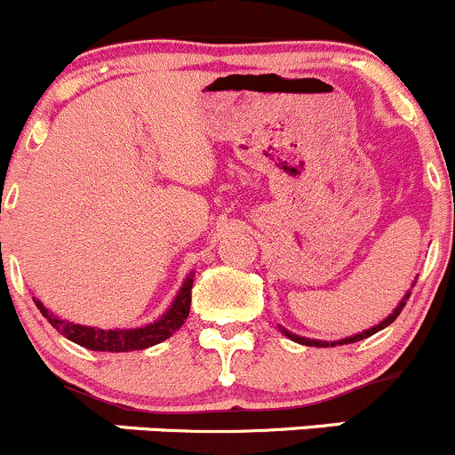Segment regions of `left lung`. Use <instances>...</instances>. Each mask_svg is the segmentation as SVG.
Masks as SVG:
<instances>
[{
	"instance_id": "1",
	"label": "left lung",
	"mask_w": 455,
	"mask_h": 455,
	"mask_svg": "<svg viewBox=\"0 0 455 455\" xmlns=\"http://www.w3.org/2000/svg\"><path fill=\"white\" fill-rule=\"evenodd\" d=\"M418 278V276H416ZM416 278H413V283H411V287L416 285ZM409 296H411V291H407V294L403 296V299H400V303L395 305L394 307V312L389 314V316L385 318V321H380L379 325H374V327H370V330H365V331H361V334H354V336H347V339H340V340H318V339H305V336H299V334H294V331H290V330H285V327H281L278 325V330L283 331V334L287 336V339H291L294 340V343H300V345H307V347H336V345H347V343H358V340H363V339H370V336H374L376 331H380V330H385L387 325H391V323L395 321V318H398V314L403 312V307L404 305H407V299Z\"/></svg>"
}]
</instances>
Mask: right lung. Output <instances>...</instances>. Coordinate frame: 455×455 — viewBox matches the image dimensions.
<instances>
[{
  "label": "right lung",
  "mask_w": 455,
  "mask_h": 455,
  "mask_svg": "<svg viewBox=\"0 0 455 455\" xmlns=\"http://www.w3.org/2000/svg\"><path fill=\"white\" fill-rule=\"evenodd\" d=\"M192 283H195V272H190L183 281L181 290L177 291L174 300L170 303V307L161 314L156 321L148 323L143 327H130V330H101V327H90V325H79V323H70L66 318L52 314L42 300L35 299V305L39 307V312L46 316V321L60 331L61 336H66L73 343L81 345L85 349H92V352H137V349H148L152 345L164 343L165 339L174 334L179 327L186 323L188 314H190V300H192Z\"/></svg>",
  "instance_id": "add662e5"
}]
</instances>
